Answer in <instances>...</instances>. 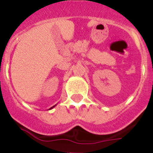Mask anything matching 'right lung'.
I'll use <instances>...</instances> for the list:
<instances>
[{"mask_svg": "<svg viewBox=\"0 0 153 153\" xmlns=\"http://www.w3.org/2000/svg\"><path fill=\"white\" fill-rule=\"evenodd\" d=\"M55 105H54V106L51 107V108H50V109H53V108H54V107H55Z\"/></svg>", "mask_w": 153, "mask_h": 153, "instance_id": "add662e5", "label": "right lung"}]
</instances>
